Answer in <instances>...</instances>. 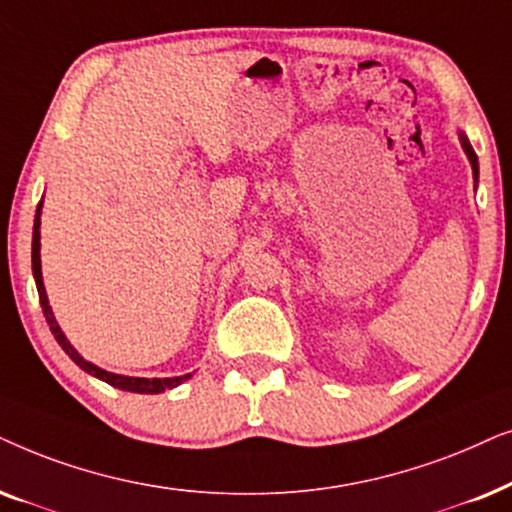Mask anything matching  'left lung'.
<instances>
[{"label": "left lung", "instance_id": "8db88e82", "mask_svg": "<svg viewBox=\"0 0 512 512\" xmlns=\"http://www.w3.org/2000/svg\"><path fill=\"white\" fill-rule=\"evenodd\" d=\"M459 138H461V147H463V152H466V156H468V161H470V166H473V177H475V182H478V156H475V152H473V147H470V142H468V138L463 133H459Z\"/></svg>", "mask_w": 512, "mask_h": 512}]
</instances>
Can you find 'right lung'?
<instances>
[{"label":"right lung","instance_id":"1","mask_svg":"<svg viewBox=\"0 0 512 512\" xmlns=\"http://www.w3.org/2000/svg\"><path fill=\"white\" fill-rule=\"evenodd\" d=\"M39 215H42V203L37 206V215H34V231H32V274H34V283H37V292H39V304H42V311H44V318L46 323H49L53 337H56V342L63 346V351L70 356L74 363H77L81 370L93 374V377H98L102 381H107L109 386L114 388H121V391H131V393H163L166 388H175L180 386L182 381H187L192 374H185V377H166V379H142V377H124V374H114V372H107V370H100L98 365L88 363L79 356L77 351H74V346L67 342V337L63 335V330H60V325L56 323V318H53V311L49 306V297H46V290H44V281H42V260H39V248H42V243H39Z\"/></svg>","mask_w":512,"mask_h":512}]
</instances>
